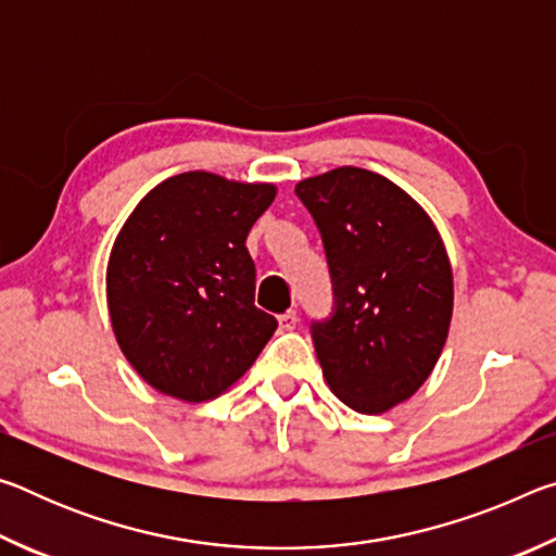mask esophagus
Segmentation results:
<instances>
[{"label":"esophagus","instance_id":"1","mask_svg":"<svg viewBox=\"0 0 556 556\" xmlns=\"http://www.w3.org/2000/svg\"><path fill=\"white\" fill-rule=\"evenodd\" d=\"M296 324H299V314L296 312H287V314L279 316V326L285 328V331H294Z\"/></svg>","mask_w":556,"mask_h":556}]
</instances>
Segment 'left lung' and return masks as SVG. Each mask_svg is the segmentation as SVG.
<instances>
[{
	"mask_svg": "<svg viewBox=\"0 0 556 556\" xmlns=\"http://www.w3.org/2000/svg\"><path fill=\"white\" fill-rule=\"evenodd\" d=\"M299 201L324 240L333 312L312 321L328 388L361 414H382L417 392L446 343L454 279L421 205L357 166L304 178Z\"/></svg>",
	"mask_w": 556,
	"mask_h": 556,
	"instance_id": "1",
	"label": "left lung"
}]
</instances>
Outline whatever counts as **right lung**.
<instances>
[{
	"label": "right lung",
	"mask_w": 556,
	"mask_h": 556,
	"mask_svg": "<svg viewBox=\"0 0 556 556\" xmlns=\"http://www.w3.org/2000/svg\"><path fill=\"white\" fill-rule=\"evenodd\" d=\"M275 193L269 184L188 172L149 191L122 225L108 265L112 331L159 392L218 397L277 331V318L255 306L244 248Z\"/></svg>",
	"instance_id": "add662e5"
}]
</instances>
